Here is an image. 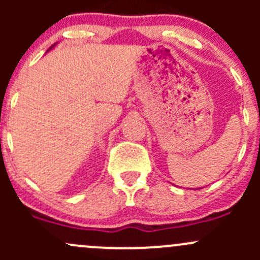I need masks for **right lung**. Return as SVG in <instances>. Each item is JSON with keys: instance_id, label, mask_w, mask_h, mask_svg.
Returning a JSON list of instances; mask_svg holds the SVG:
<instances>
[{"instance_id": "right-lung-1", "label": "right lung", "mask_w": 260, "mask_h": 260, "mask_svg": "<svg viewBox=\"0 0 260 260\" xmlns=\"http://www.w3.org/2000/svg\"><path fill=\"white\" fill-rule=\"evenodd\" d=\"M54 45H55V44H54ZM54 45H52V46H54ZM52 46H51V48H52ZM51 48H50V49H51ZM50 49H49V50H50ZM49 50H48V51H49Z\"/></svg>"}]
</instances>
